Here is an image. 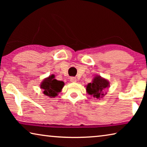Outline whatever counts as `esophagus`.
<instances>
[{
  "instance_id": "obj_1",
  "label": "esophagus",
  "mask_w": 147,
  "mask_h": 147,
  "mask_svg": "<svg viewBox=\"0 0 147 147\" xmlns=\"http://www.w3.org/2000/svg\"><path fill=\"white\" fill-rule=\"evenodd\" d=\"M70 80H71V81L72 82H76V78H75V77H71Z\"/></svg>"
}]
</instances>
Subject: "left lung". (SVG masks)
<instances>
[{
    "mask_svg": "<svg viewBox=\"0 0 147 147\" xmlns=\"http://www.w3.org/2000/svg\"><path fill=\"white\" fill-rule=\"evenodd\" d=\"M108 86L109 82L106 79L101 78L100 76H96L92 83H89L87 86L86 90L88 94L99 98L104 95V91Z\"/></svg>",
    "mask_w": 147,
    "mask_h": 147,
    "instance_id": "8db88e82",
    "label": "left lung"
}]
</instances>
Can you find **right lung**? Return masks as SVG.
I'll return each mask as SVG.
<instances>
[{"mask_svg":"<svg viewBox=\"0 0 147 147\" xmlns=\"http://www.w3.org/2000/svg\"><path fill=\"white\" fill-rule=\"evenodd\" d=\"M64 86L63 82L54 79V76L52 75L44 80L41 83V88L43 89V93L49 97H55L60 92Z\"/></svg>","mask_w":147,"mask_h":147,"instance_id":"obj_1","label":"right lung"}]
</instances>
